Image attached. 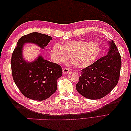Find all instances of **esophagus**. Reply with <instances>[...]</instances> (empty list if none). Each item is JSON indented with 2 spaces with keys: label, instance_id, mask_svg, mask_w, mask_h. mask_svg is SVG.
I'll use <instances>...</instances> for the list:
<instances>
[{
  "label": "esophagus",
  "instance_id": "obj_1",
  "mask_svg": "<svg viewBox=\"0 0 131 131\" xmlns=\"http://www.w3.org/2000/svg\"><path fill=\"white\" fill-rule=\"evenodd\" d=\"M70 72V69L67 68H63V74H68Z\"/></svg>",
  "mask_w": 131,
  "mask_h": 131
}]
</instances>
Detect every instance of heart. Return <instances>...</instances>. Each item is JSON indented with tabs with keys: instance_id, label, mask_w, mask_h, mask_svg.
<instances>
[{
	"instance_id": "b5f03b06",
	"label": "heart",
	"mask_w": 131,
	"mask_h": 131,
	"mask_svg": "<svg viewBox=\"0 0 131 131\" xmlns=\"http://www.w3.org/2000/svg\"><path fill=\"white\" fill-rule=\"evenodd\" d=\"M101 53L97 43L84 40H74L55 44L51 50V57L56 63L66 62L70 57L73 65L78 69L91 67L98 58Z\"/></svg>"
}]
</instances>
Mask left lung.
I'll use <instances>...</instances> for the list:
<instances>
[{"instance_id": "obj_1", "label": "left lung", "mask_w": 131, "mask_h": 131, "mask_svg": "<svg viewBox=\"0 0 131 131\" xmlns=\"http://www.w3.org/2000/svg\"><path fill=\"white\" fill-rule=\"evenodd\" d=\"M108 54L91 67L81 70L76 85L78 92L91 100H98L109 94L117 84L121 67V57L115 42L110 41Z\"/></svg>"}]
</instances>
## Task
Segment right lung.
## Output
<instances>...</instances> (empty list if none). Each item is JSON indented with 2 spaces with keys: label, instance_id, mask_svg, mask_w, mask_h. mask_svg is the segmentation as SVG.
<instances>
[{
  "label": "right lung",
  "instance_id": "1",
  "mask_svg": "<svg viewBox=\"0 0 131 131\" xmlns=\"http://www.w3.org/2000/svg\"><path fill=\"white\" fill-rule=\"evenodd\" d=\"M49 35L33 32L19 39L11 57V71L15 83L21 92L27 98L43 101L50 97L57 90V80L62 75L61 67L43 59L39 56L32 62L22 57L25 43H34L42 49L52 40Z\"/></svg>",
  "mask_w": 131,
  "mask_h": 131
}]
</instances>
